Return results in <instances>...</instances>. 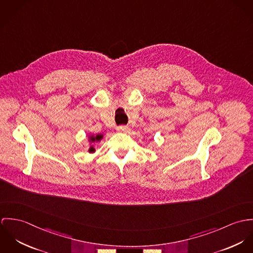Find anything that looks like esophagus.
I'll list each match as a JSON object with an SVG mask.
<instances>
[{
    "label": "esophagus",
    "mask_w": 253,
    "mask_h": 253,
    "mask_svg": "<svg viewBox=\"0 0 253 253\" xmlns=\"http://www.w3.org/2000/svg\"><path fill=\"white\" fill-rule=\"evenodd\" d=\"M116 130H117V131H120V132H126V131L128 130V128H127L126 126H123V125H121V126H118V127H116Z\"/></svg>",
    "instance_id": "34e87169"
}]
</instances>
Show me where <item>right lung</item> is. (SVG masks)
Segmentation results:
<instances>
[{
    "instance_id": "1",
    "label": "right lung",
    "mask_w": 253,
    "mask_h": 253,
    "mask_svg": "<svg viewBox=\"0 0 253 253\" xmlns=\"http://www.w3.org/2000/svg\"><path fill=\"white\" fill-rule=\"evenodd\" d=\"M102 139H103V135H101V134H98V135H96V136L90 135V136H89V142H91V143H92V142H97V141H100ZM88 151H89L90 153L95 152L94 146H93V145H90Z\"/></svg>"
}]
</instances>
